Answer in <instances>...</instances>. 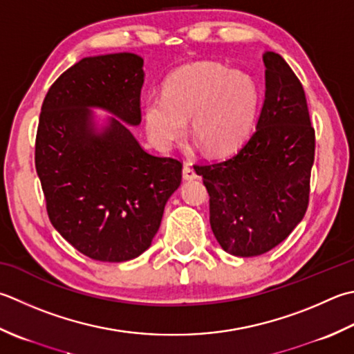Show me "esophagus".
<instances>
[{
    "mask_svg": "<svg viewBox=\"0 0 354 354\" xmlns=\"http://www.w3.org/2000/svg\"><path fill=\"white\" fill-rule=\"evenodd\" d=\"M183 178L185 179V181H193V179L198 178V175H196V171L193 170L189 164H185L184 169H183Z\"/></svg>",
    "mask_w": 354,
    "mask_h": 354,
    "instance_id": "34e87169",
    "label": "esophagus"
}]
</instances>
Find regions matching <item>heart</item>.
I'll return each instance as SVG.
<instances>
[{"label": "heart", "instance_id": "obj_1", "mask_svg": "<svg viewBox=\"0 0 354 354\" xmlns=\"http://www.w3.org/2000/svg\"><path fill=\"white\" fill-rule=\"evenodd\" d=\"M261 107V88L250 73L201 61L173 72L164 96L144 101V121L151 140L162 149L192 135L207 153L225 155L250 136Z\"/></svg>", "mask_w": 354, "mask_h": 354}]
</instances>
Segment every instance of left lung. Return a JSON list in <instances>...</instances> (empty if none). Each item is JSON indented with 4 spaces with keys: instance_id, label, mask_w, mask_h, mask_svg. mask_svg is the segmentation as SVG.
Wrapping results in <instances>:
<instances>
[{
    "instance_id": "8db88e82",
    "label": "left lung",
    "mask_w": 354,
    "mask_h": 354,
    "mask_svg": "<svg viewBox=\"0 0 354 354\" xmlns=\"http://www.w3.org/2000/svg\"><path fill=\"white\" fill-rule=\"evenodd\" d=\"M266 100L253 135L232 158L195 165L210 196L214 238L233 256H259L286 239L308 207L315 161L301 81L279 53L262 55Z\"/></svg>"
}]
</instances>
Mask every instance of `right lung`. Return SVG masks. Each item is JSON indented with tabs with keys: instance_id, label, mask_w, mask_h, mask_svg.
<instances>
[{
	"instance_id": "1",
	"label": "right lung",
	"mask_w": 354,
	"mask_h": 354,
	"mask_svg": "<svg viewBox=\"0 0 354 354\" xmlns=\"http://www.w3.org/2000/svg\"><path fill=\"white\" fill-rule=\"evenodd\" d=\"M144 59L135 53L82 58L53 82L41 107L35 167L52 225L95 261L144 253L183 164L145 151L127 126L141 122ZM92 108L114 116L100 129Z\"/></svg>"
}]
</instances>
